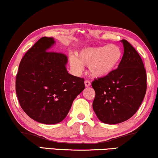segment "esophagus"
Listing matches in <instances>:
<instances>
[{
    "mask_svg": "<svg viewBox=\"0 0 158 158\" xmlns=\"http://www.w3.org/2000/svg\"><path fill=\"white\" fill-rule=\"evenodd\" d=\"M84 84H85L86 86H89L91 85V82L89 81H88V80H86V81H84Z\"/></svg>",
    "mask_w": 158,
    "mask_h": 158,
    "instance_id": "1",
    "label": "esophagus"
}]
</instances>
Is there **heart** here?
I'll list each match as a JSON object with an SVG mask.
<instances>
[{
	"instance_id": "1",
	"label": "heart",
	"mask_w": 158,
	"mask_h": 158,
	"mask_svg": "<svg viewBox=\"0 0 158 158\" xmlns=\"http://www.w3.org/2000/svg\"><path fill=\"white\" fill-rule=\"evenodd\" d=\"M123 58V51L116 44L97 47H88L80 51L78 58L72 55L70 63L77 72L83 70V65L89 66L94 77H103L116 69Z\"/></svg>"
}]
</instances>
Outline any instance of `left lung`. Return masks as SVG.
<instances>
[{
    "label": "left lung",
    "instance_id": "left-lung-1",
    "mask_svg": "<svg viewBox=\"0 0 158 158\" xmlns=\"http://www.w3.org/2000/svg\"><path fill=\"white\" fill-rule=\"evenodd\" d=\"M124 54L117 69L94 79L92 106L101 122L121 123L134 115L143 102L147 89V75L140 56L126 40H122Z\"/></svg>",
    "mask_w": 158,
    "mask_h": 158
}]
</instances>
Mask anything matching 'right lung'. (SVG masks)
Here are the masks:
<instances>
[{"instance_id":"1","label":"right lung","mask_w":158,"mask_h":158,"mask_svg":"<svg viewBox=\"0 0 158 158\" xmlns=\"http://www.w3.org/2000/svg\"><path fill=\"white\" fill-rule=\"evenodd\" d=\"M54 43L53 38H41L22 58L15 79L21 108L31 119L46 124L63 120L85 88L83 78L68 73L65 54L48 52Z\"/></svg>"}]
</instances>
